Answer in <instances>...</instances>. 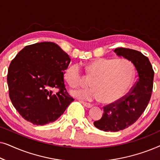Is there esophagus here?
Wrapping results in <instances>:
<instances>
[{
  "label": "esophagus",
  "mask_w": 160,
  "mask_h": 160,
  "mask_svg": "<svg viewBox=\"0 0 160 160\" xmlns=\"http://www.w3.org/2000/svg\"><path fill=\"white\" fill-rule=\"evenodd\" d=\"M81 102H82V103L84 105L85 107H87V108H91V107L92 106V105L91 103H89V102H84V101H82Z\"/></svg>",
  "instance_id": "34e87169"
}]
</instances>
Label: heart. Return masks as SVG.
I'll use <instances>...</instances> for the list:
<instances>
[{
	"label": "heart",
	"mask_w": 160,
	"mask_h": 160,
	"mask_svg": "<svg viewBox=\"0 0 160 160\" xmlns=\"http://www.w3.org/2000/svg\"><path fill=\"white\" fill-rule=\"evenodd\" d=\"M90 77L89 89L72 91L74 97L86 100H100L105 104L115 103L122 99L131 87L134 78V67L126 59L96 58L87 65ZM64 78L72 88L82 84L83 75L78 63L70 65L65 71Z\"/></svg>",
	"instance_id": "b5f03b06"
}]
</instances>
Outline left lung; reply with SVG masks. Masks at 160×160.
I'll use <instances>...</instances> for the list:
<instances>
[{
    "label": "left lung",
    "instance_id": "left-lung-1",
    "mask_svg": "<svg viewBox=\"0 0 160 160\" xmlns=\"http://www.w3.org/2000/svg\"><path fill=\"white\" fill-rule=\"evenodd\" d=\"M114 52L132 62L138 80L121 100L104 106L101 119L94 122L96 128L105 132H117L134 124L147 107L153 89L154 72L147 57L127 48H117Z\"/></svg>",
    "mask_w": 160,
    "mask_h": 160
}]
</instances>
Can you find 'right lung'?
Masks as SVG:
<instances>
[{
  "mask_svg": "<svg viewBox=\"0 0 160 160\" xmlns=\"http://www.w3.org/2000/svg\"><path fill=\"white\" fill-rule=\"evenodd\" d=\"M70 62L68 54L52 42L26 46L13 59L7 74L8 93L23 119L43 125L64 113L74 100L64 82Z\"/></svg>",
  "mask_w": 160,
  "mask_h": 160,
  "instance_id": "add662e5",
  "label": "right lung"
}]
</instances>
